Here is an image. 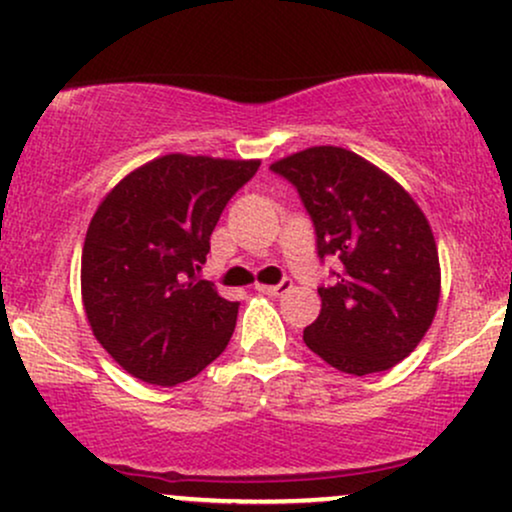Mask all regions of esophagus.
Masks as SVG:
<instances>
[{"instance_id":"obj_1","label":"esophagus","mask_w":512,"mask_h":512,"mask_svg":"<svg viewBox=\"0 0 512 512\" xmlns=\"http://www.w3.org/2000/svg\"><path fill=\"white\" fill-rule=\"evenodd\" d=\"M293 289V281L291 279H284L279 281V284L274 286H264V284H257V291L267 293V296H284V293H289Z\"/></svg>"}]
</instances>
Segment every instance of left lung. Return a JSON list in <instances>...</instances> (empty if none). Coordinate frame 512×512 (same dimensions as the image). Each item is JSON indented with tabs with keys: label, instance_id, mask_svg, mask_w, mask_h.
<instances>
[{
	"label": "left lung",
	"instance_id": "obj_1",
	"mask_svg": "<svg viewBox=\"0 0 512 512\" xmlns=\"http://www.w3.org/2000/svg\"><path fill=\"white\" fill-rule=\"evenodd\" d=\"M298 190L315 226L317 257L342 262L320 286L322 310L303 342L342 373L392 368L424 339L440 298V264L424 211L402 185L339 146L272 163Z\"/></svg>",
	"mask_w": 512,
	"mask_h": 512
}]
</instances>
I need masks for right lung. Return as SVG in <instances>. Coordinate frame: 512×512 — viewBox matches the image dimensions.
I'll return each mask as SVG.
<instances>
[{"instance_id":"add662e5","label":"right lung","mask_w":512,"mask_h":512,"mask_svg":"<svg viewBox=\"0 0 512 512\" xmlns=\"http://www.w3.org/2000/svg\"><path fill=\"white\" fill-rule=\"evenodd\" d=\"M260 161L168 154L120 180L88 223L81 298L93 334L134 378L173 387L221 356L238 303L199 279L221 211Z\"/></svg>"}]
</instances>
